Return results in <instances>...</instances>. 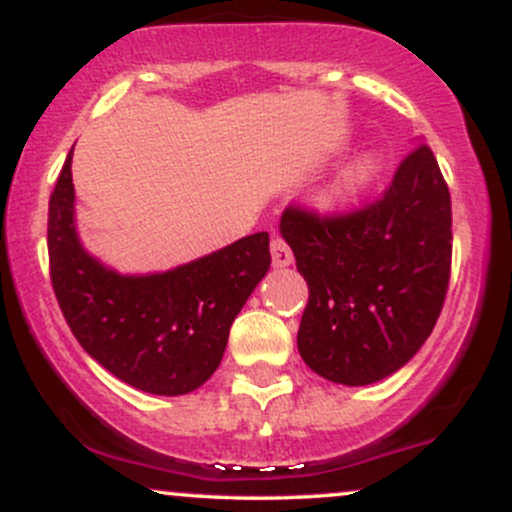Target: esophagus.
I'll return each mask as SVG.
<instances>
[{
	"label": "esophagus",
	"instance_id": "1",
	"mask_svg": "<svg viewBox=\"0 0 512 512\" xmlns=\"http://www.w3.org/2000/svg\"><path fill=\"white\" fill-rule=\"evenodd\" d=\"M269 250H272V262L274 267H289L293 262V252L289 245H286V240L281 236H274L272 243H269Z\"/></svg>",
	"mask_w": 512,
	"mask_h": 512
}]
</instances>
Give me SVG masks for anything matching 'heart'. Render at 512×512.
<instances>
[{"label":"heart","instance_id":"heart-1","mask_svg":"<svg viewBox=\"0 0 512 512\" xmlns=\"http://www.w3.org/2000/svg\"><path fill=\"white\" fill-rule=\"evenodd\" d=\"M385 170V156L378 149H363L356 156L349 158L339 168L337 178L330 182L325 192L320 195V204L325 209H342L346 204L356 202L363 192H368L375 182L380 180Z\"/></svg>","mask_w":512,"mask_h":512}]
</instances>
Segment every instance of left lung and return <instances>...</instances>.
<instances>
[{"label": "left lung", "mask_w": 512, "mask_h": 512, "mask_svg": "<svg viewBox=\"0 0 512 512\" xmlns=\"http://www.w3.org/2000/svg\"><path fill=\"white\" fill-rule=\"evenodd\" d=\"M450 226L448 185L426 144L366 209L332 219L286 209L279 231L310 291L298 327L305 366L358 387L409 363L443 310Z\"/></svg>", "instance_id": "1"}]
</instances>
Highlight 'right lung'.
Returning a JSON list of instances; mask_svg holds the SVG:
<instances>
[{"instance_id":"add662e5","label":"right lung","mask_w":512,"mask_h":512,"mask_svg":"<svg viewBox=\"0 0 512 512\" xmlns=\"http://www.w3.org/2000/svg\"><path fill=\"white\" fill-rule=\"evenodd\" d=\"M72 154L48 214L50 279L69 330L122 383L166 397L197 390L219 368L233 320L269 272V233L168 272H115L76 233Z\"/></svg>"}]
</instances>
